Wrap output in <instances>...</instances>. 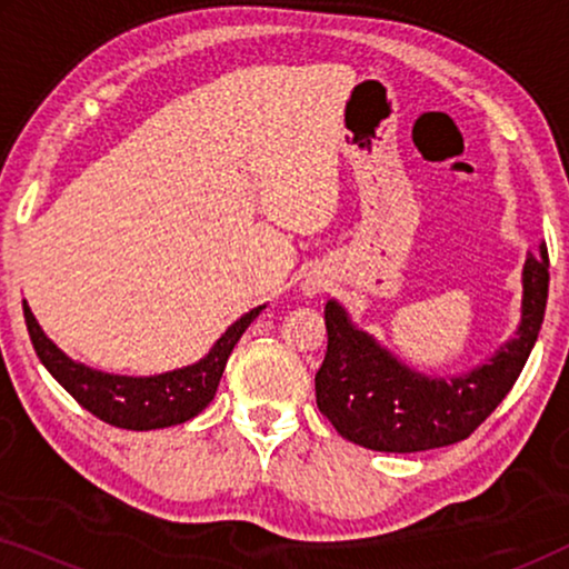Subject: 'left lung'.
Wrapping results in <instances>:
<instances>
[{
  "instance_id": "8db88e82",
  "label": "left lung",
  "mask_w": 569,
  "mask_h": 569,
  "mask_svg": "<svg viewBox=\"0 0 569 569\" xmlns=\"http://www.w3.org/2000/svg\"><path fill=\"white\" fill-rule=\"evenodd\" d=\"M549 295V253H528L523 318L516 339L481 368L456 378L409 370L376 339L355 329L339 302H326L323 365L316 372V403L341 438L380 453H417L461 442L500 407L531 355Z\"/></svg>"
}]
</instances>
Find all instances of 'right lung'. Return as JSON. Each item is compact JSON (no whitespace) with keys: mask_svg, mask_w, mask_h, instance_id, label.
<instances>
[{"mask_svg":"<svg viewBox=\"0 0 569 569\" xmlns=\"http://www.w3.org/2000/svg\"><path fill=\"white\" fill-rule=\"evenodd\" d=\"M261 308H253L251 313L238 318L212 347V352L197 365H189L183 370L162 372V376L152 378H129L90 370L80 362L69 360L41 331L36 316L30 313L26 300H22V313H26L30 341H33L38 360L46 365V370L92 417L103 419L106 425L121 427V430L137 432L189 422L199 411H204L209 401L214 399L232 347L238 345V339L243 337V331L259 316Z\"/></svg>","mask_w":569,"mask_h":569,"instance_id":"right-lung-1","label":"right lung"}]
</instances>
